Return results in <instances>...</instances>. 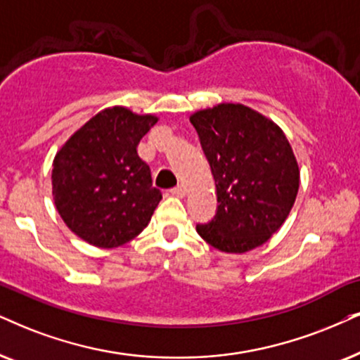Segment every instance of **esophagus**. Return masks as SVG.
I'll use <instances>...</instances> for the list:
<instances>
[{"label": "esophagus", "mask_w": 360, "mask_h": 360, "mask_svg": "<svg viewBox=\"0 0 360 360\" xmlns=\"http://www.w3.org/2000/svg\"><path fill=\"white\" fill-rule=\"evenodd\" d=\"M171 194L176 195V198H184V195H186V188H184L183 184L176 186V188L171 189Z\"/></svg>", "instance_id": "34e87169"}]
</instances>
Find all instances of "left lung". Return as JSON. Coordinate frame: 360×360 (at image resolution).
Segmentation results:
<instances>
[{"label":"left lung","mask_w":360,"mask_h":360,"mask_svg":"<svg viewBox=\"0 0 360 360\" xmlns=\"http://www.w3.org/2000/svg\"><path fill=\"white\" fill-rule=\"evenodd\" d=\"M216 183L217 212L198 224L221 252L243 254L271 239L299 191V166L284 131L244 104L221 103L191 115Z\"/></svg>","instance_id":"8db88e82"}]
</instances>
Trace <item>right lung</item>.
<instances>
[{"label": "right lung", "mask_w": 360, "mask_h": 360, "mask_svg": "<svg viewBox=\"0 0 360 360\" xmlns=\"http://www.w3.org/2000/svg\"><path fill=\"white\" fill-rule=\"evenodd\" d=\"M158 116L124 106L99 111L53 161V199L65 224L91 245L117 248L141 234L162 199L138 154Z\"/></svg>", "instance_id": "obj_1"}]
</instances>
